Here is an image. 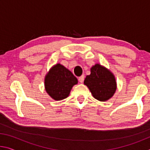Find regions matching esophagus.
I'll list each match as a JSON object with an SVG mask.
<instances>
[{
	"label": "esophagus",
	"mask_w": 150,
	"mask_h": 150,
	"mask_svg": "<svg viewBox=\"0 0 150 150\" xmlns=\"http://www.w3.org/2000/svg\"><path fill=\"white\" fill-rule=\"evenodd\" d=\"M84 79H85V76L84 75H81V77H79V81L80 83H82L83 81H84Z\"/></svg>",
	"instance_id": "1"
}]
</instances>
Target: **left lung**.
<instances>
[{"instance_id":"obj_1","label":"left lung","mask_w":150,"mask_h":150,"mask_svg":"<svg viewBox=\"0 0 150 150\" xmlns=\"http://www.w3.org/2000/svg\"><path fill=\"white\" fill-rule=\"evenodd\" d=\"M84 85L88 88L94 98L102 102L112 97L117 88L115 75L99 63L91 67V74L86 76Z\"/></svg>"}]
</instances>
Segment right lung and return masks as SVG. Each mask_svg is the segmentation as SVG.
Returning <instances> with one entry per match:
<instances>
[{
  "mask_svg": "<svg viewBox=\"0 0 150 150\" xmlns=\"http://www.w3.org/2000/svg\"><path fill=\"white\" fill-rule=\"evenodd\" d=\"M77 83V79L60 63L52 66L44 78L45 90L55 100L67 98L72 87Z\"/></svg>",
  "mask_w": 150,
  "mask_h": 150,
  "instance_id": "1",
  "label": "right lung"
}]
</instances>
